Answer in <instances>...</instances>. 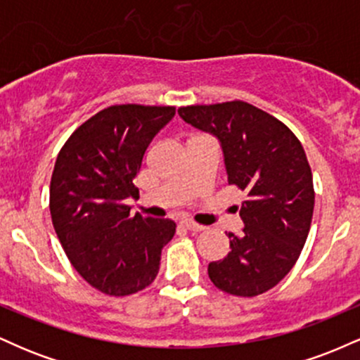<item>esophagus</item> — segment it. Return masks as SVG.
<instances>
[{
	"label": "esophagus",
	"instance_id": "esophagus-1",
	"mask_svg": "<svg viewBox=\"0 0 360 360\" xmlns=\"http://www.w3.org/2000/svg\"><path fill=\"white\" fill-rule=\"evenodd\" d=\"M183 225H184L188 230H191V232H203V230L206 229V226L198 225V223H194V221H191V220H184Z\"/></svg>",
	"mask_w": 360,
	"mask_h": 360
}]
</instances>
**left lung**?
I'll list each match as a JSON object with an SVG mask.
<instances>
[{"instance_id": "left-lung-1", "label": "left lung", "mask_w": 360, "mask_h": 360, "mask_svg": "<svg viewBox=\"0 0 360 360\" xmlns=\"http://www.w3.org/2000/svg\"><path fill=\"white\" fill-rule=\"evenodd\" d=\"M177 113L218 137L229 184L247 194L242 233L229 232V254L210 262V279L229 295H262L292 269L311 226L315 189L304 148L283 122L240 100Z\"/></svg>"}]
</instances>
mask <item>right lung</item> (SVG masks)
I'll return each instance as SVG.
<instances>
[{"mask_svg":"<svg viewBox=\"0 0 360 360\" xmlns=\"http://www.w3.org/2000/svg\"><path fill=\"white\" fill-rule=\"evenodd\" d=\"M174 106L113 105L72 131L51 179V217L62 249L86 283L108 296L150 286L162 247L174 237L169 218L130 214L134 179Z\"/></svg>","mask_w":360,"mask_h":360,"instance_id":"obj_1","label":"right lung"}]
</instances>
